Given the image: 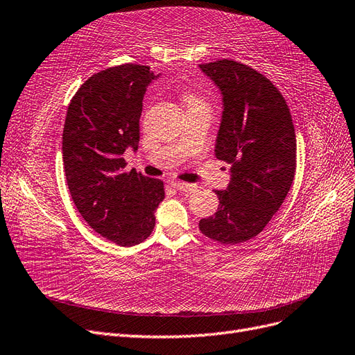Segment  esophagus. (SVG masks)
<instances>
[{
    "mask_svg": "<svg viewBox=\"0 0 355 355\" xmlns=\"http://www.w3.org/2000/svg\"><path fill=\"white\" fill-rule=\"evenodd\" d=\"M171 187L178 191H185V192H192L196 189V187L192 184H184V182H178V180L171 182Z\"/></svg>",
    "mask_w": 355,
    "mask_h": 355,
    "instance_id": "34e87169",
    "label": "esophagus"
}]
</instances>
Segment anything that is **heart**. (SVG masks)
<instances>
[{
    "label": "heart",
    "mask_w": 355,
    "mask_h": 355,
    "mask_svg": "<svg viewBox=\"0 0 355 355\" xmlns=\"http://www.w3.org/2000/svg\"><path fill=\"white\" fill-rule=\"evenodd\" d=\"M187 103L191 106V105H201V102L197 99V98H194V96H188L187 98Z\"/></svg>",
    "instance_id": "1"
}]
</instances>
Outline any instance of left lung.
<instances>
[{
  "instance_id": "obj_1",
  "label": "left lung",
  "mask_w": 355,
  "mask_h": 355,
  "mask_svg": "<svg viewBox=\"0 0 355 355\" xmlns=\"http://www.w3.org/2000/svg\"><path fill=\"white\" fill-rule=\"evenodd\" d=\"M198 68L220 92L214 154L231 164L227 189L214 191L218 211L200 220V231L239 244L266 227L293 184L295 127L282 93L262 73L227 59Z\"/></svg>"
}]
</instances>
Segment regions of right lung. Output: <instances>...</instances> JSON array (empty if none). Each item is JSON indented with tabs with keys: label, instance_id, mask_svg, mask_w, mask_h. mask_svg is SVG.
I'll return each instance as SVG.
<instances>
[{
	"label": "right lung",
	"instance_id": "obj_1",
	"mask_svg": "<svg viewBox=\"0 0 355 355\" xmlns=\"http://www.w3.org/2000/svg\"><path fill=\"white\" fill-rule=\"evenodd\" d=\"M149 67H115L94 73L75 93L63 127L62 154L71 197L84 220L106 240L133 245L149 237L163 182L133 168L123 154L139 148V120Z\"/></svg>",
	"mask_w": 355,
	"mask_h": 355
}]
</instances>
